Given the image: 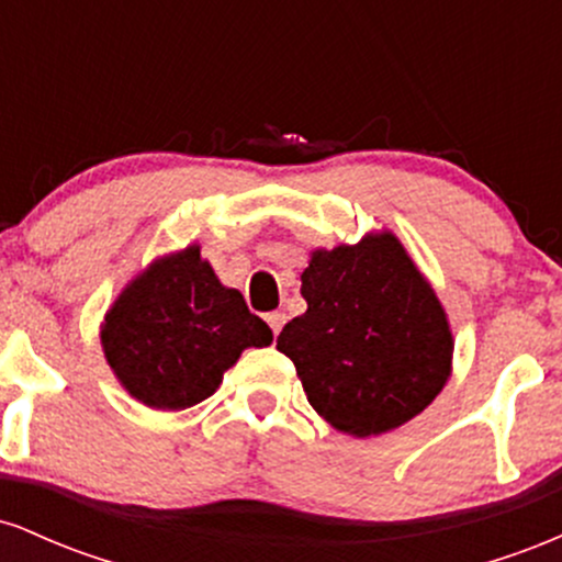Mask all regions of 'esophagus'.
<instances>
[{"mask_svg":"<svg viewBox=\"0 0 562 562\" xmlns=\"http://www.w3.org/2000/svg\"><path fill=\"white\" fill-rule=\"evenodd\" d=\"M285 312H272V314H267V322H269V327H272V333L274 335H280V330H282V325H285Z\"/></svg>","mask_w":562,"mask_h":562,"instance_id":"esophagus-1","label":"esophagus"}]
</instances>
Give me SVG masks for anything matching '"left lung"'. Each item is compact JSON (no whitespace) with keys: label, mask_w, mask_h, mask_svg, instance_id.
<instances>
[{"label":"left lung","mask_w":562,"mask_h":562,"mask_svg":"<svg viewBox=\"0 0 562 562\" xmlns=\"http://www.w3.org/2000/svg\"><path fill=\"white\" fill-rule=\"evenodd\" d=\"M301 295L306 312L282 327L277 348L335 430L383 436L443 391L454 353L447 312L393 232L312 250Z\"/></svg>","instance_id":"8db88e82"}]
</instances>
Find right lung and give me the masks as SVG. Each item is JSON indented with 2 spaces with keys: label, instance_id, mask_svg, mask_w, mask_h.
<instances>
[{
  "label": "right lung",
  "instance_id": "right-lung-1",
  "mask_svg": "<svg viewBox=\"0 0 562 562\" xmlns=\"http://www.w3.org/2000/svg\"><path fill=\"white\" fill-rule=\"evenodd\" d=\"M115 380L150 409L179 412L209 398L245 348L272 344L240 290L224 288L200 245L158 256L121 290L100 325Z\"/></svg>",
  "mask_w": 562,
  "mask_h": 562
}]
</instances>
